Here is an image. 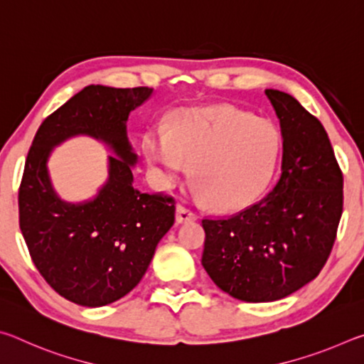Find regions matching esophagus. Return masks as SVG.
<instances>
[{
    "label": "esophagus",
    "mask_w": 364,
    "mask_h": 364,
    "mask_svg": "<svg viewBox=\"0 0 364 364\" xmlns=\"http://www.w3.org/2000/svg\"><path fill=\"white\" fill-rule=\"evenodd\" d=\"M197 218V215L191 210V208L184 205L176 207V221L178 223H186V221H193Z\"/></svg>",
    "instance_id": "34e87169"
}]
</instances>
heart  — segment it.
I'll use <instances>...</instances> for the list:
<instances>
[{
	"label": "heart",
	"instance_id": "1",
	"mask_svg": "<svg viewBox=\"0 0 364 364\" xmlns=\"http://www.w3.org/2000/svg\"><path fill=\"white\" fill-rule=\"evenodd\" d=\"M144 152L165 184L180 183L194 165L200 199L221 210H239L267 186L278 133L268 120L232 106L191 109L176 117L168 134L147 133Z\"/></svg>",
	"mask_w": 364,
	"mask_h": 364
}]
</instances>
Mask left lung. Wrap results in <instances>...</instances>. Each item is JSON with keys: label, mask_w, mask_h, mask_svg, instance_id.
<instances>
[{"label": "left lung", "mask_w": 364, "mask_h": 364, "mask_svg": "<svg viewBox=\"0 0 364 364\" xmlns=\"http://www.w3.org/2000/svg\"><path fill=\"white\" fill-rule=\"evenodd\" d=\"M264 95L281 127L278 181L245 210L202 220V267L221 291L250 304L284 299L316 278L343 207V176L321 122L284 91Z\"/></svg>", "instance_id": "1"}]
</instances>
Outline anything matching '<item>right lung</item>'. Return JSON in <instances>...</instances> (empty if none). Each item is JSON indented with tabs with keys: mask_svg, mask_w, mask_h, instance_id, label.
<instances>
[{
	"mask_svg": "<svg viewBox=\"0 0 364 364\" xmlns=\"http://www.w3.org/2000/svg\"><path fill=\"white\" fill-rule=\"evenodd\" d=\"M152 91L86 86L45 119L28 151L19 188L22 236L45 281L77 305L104 306L133 291L175 223L173 197L133 184L138 156L127 122ZM78 134L102 140L116 156H109V178L94 199L72 205L53 191L47 159Z\"/></svg>",
	"mask_w": 364,
	"mask_h": 364,
	"instance_id": "1",
	"label": "right lung"
}]
</instances>
